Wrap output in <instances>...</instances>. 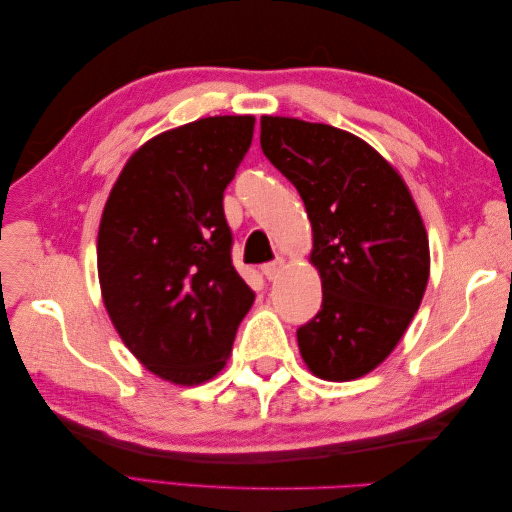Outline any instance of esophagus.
<instances>
[{
  "instance_id": "1",
  "label": "esophagus",
  "mask_w": 512,
  "mask_h": 512,
  "mask_svg": "<svg viewBox=\"0 0 512 512\" xmlns=\"http://www.w3.org/2000/svg\"><path fill=\"white\" fill-rule=\"evenodd\" d=\"M282 267H284V258H275L271 262H265V265H262L260 269H262V275H265L267 280H275L277 273L282 271Z\"/></svg>"
}]
</instances>
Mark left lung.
Instances as JSON below:
<instances>
[{"label":"left lung","instance_id":"left-lung-1","mask_svg":"<svg viewBox=\"0 0 512 512\" xmlns=\"http://www.w3.org/2000/svg\"><path fill=\"white\" fill-rule=\"evenodd\" d=\"M260 147L312 222L320 312L297 329L318 378L378 367L406 333L429 280V243L404 179L359 136L327 123L260 119Z\"/></svg>","mask_w":512,"mask_h":512}]
</instances>
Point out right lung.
<instances>
[{"instance_id": "obj_1", "label": "right lung", "mask_w": 512, "mask_h": 512, "mask_svg": "<svg viewBox=\"0 0 512 512\" xmlns=\"http://www.w3.org/2000/svg\"><path fill=\"white\" fill-rule=\"evenodd\" d=\"M254 121L207 117L151 138L123 166L102 213L106 312L136 359L175 384L218 374L254 303L232 267L222 205Z\"/></svg>"}]
</instances>
